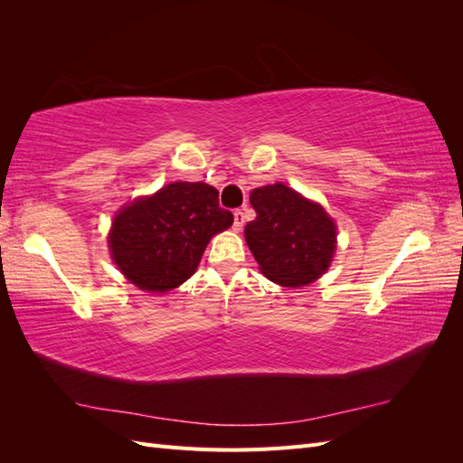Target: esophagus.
<instances>
[{"label":"esophagus","mask_w":463,"mask_h":463,"mask_svg":"<svg viewBox=\"0 0 463 463\" xmlns=\"http://www.w3.org/2000/svg\"><path fill=\"white\" fill-rule=\"evenodd\" d=\"M243 223H245L243 213H241V210H235V213H233V230H235V232H241Z\"/></svg>","instance_id":"1"}]
</instances>
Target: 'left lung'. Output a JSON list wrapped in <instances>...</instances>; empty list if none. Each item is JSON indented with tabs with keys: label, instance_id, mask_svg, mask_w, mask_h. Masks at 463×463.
<instances>
[{
	"label": "left lung",
	"instance_id": "obj_1",
	"mask_svg": "<svg viewBox=\"0 0 463 463\" xmlns=\"http://www.w3.org/2000/svg\"><path fill=\"white\" fill-rule=\"evenodd\" d=\"M257 218L245 226V241L259 270L282 288H303L326 274L338 249V226L320 203L286 184L250 191Z\"/></svg>",
	"mask_w": 463,
	"mask_h": 463
}]
</instances>
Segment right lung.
Returning a JSON list of instances; mask_svg holds the SVG:
<instances>
[{
  "instance_id": "add662e5",
  "label": "right lung",
  "mask_w": 463,
  "mask_h": 463,
  "mask_svg": "<svg viewBox=\"0 0 463 463\" xmlns=\"http://www.w3.org/2000/svg\"><path fill=\"white\" fill-rule=\"evenodd\" d=\"M232 223L216 187L174 181L118 210L108 232L109 257L135 288L167 293L187 282L210 240Z\"/></svg>"
}]
</instances>
